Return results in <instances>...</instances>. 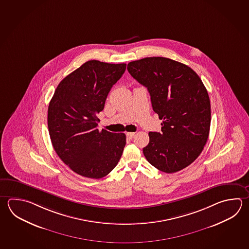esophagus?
Listing matches in <instances>:
<instances>
[{"instance_id":"34e87169","label":"esophagus","mask_w":249,"mask_h":249,"mask_svg":"<svg viewBox=\"0 0 249 249\" xmlns=\"http://www.w3.org/2000/svg\"><path fill=\"white\" fill-rule=\"evenodd\" d=\"M126 136H127L128 139H132V138H134V136H135V133H133V132H127V134H126Z\"/></svg>"}]
</instances>
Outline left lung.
Wrapping results in <instances>:
<instances>
[{"mask_svg": "<svg viewBox=\"0 0 249 249\" xmlns=\"http://www.w3.org/2000/svg\"><path fill=\"white\" fill-rule=\"evenodd\" d=\"M129 74L145 86L161 132H150L142 152L157 169L173 174L201 154L211 127V102L202 80L191 68L164 57H147L127 64Z\"/></svg>", "mask_w": 249, "mask_h": 249, "instance_id": "1", "label": "left lung"}]
</instances>
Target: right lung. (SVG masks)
Masks as SVG:
<instances>
[{
    "label": "right lung",
    "instance_id": "obj_1",
    "mask_svg": "<svg viewBox=\"0 0 249 249\" xmlns=\"http://www.w3.org/2000/svg\"><path fill=\"white\" fill-rule=\"evenodd\" d=\"M125 71V63L86 61L61 81L49 103L47 125L53 147L81 176L103 178L122 157L125 134L99 131L98 114Z\"/></svg>",
    "mask_w": 249,
    "mask_h": 249
}]
</instances>
